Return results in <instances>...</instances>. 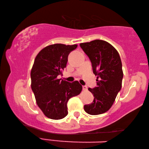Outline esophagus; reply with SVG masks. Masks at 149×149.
Here are the masks:
<instances>
[{
    "label": "esophagus",
    "mask_w": 149,
    "mask_h": 149,
    "mask_svg": "<svg viewBox=\"0 0 149 149\" xmlns=\"http://www.w3.org/2000/svg\"><path fill=\"white\" fill-rule=\"evenodd\" d=\"M83 90H84V91H86V90H87V86H83Z\"/></svg>",
    "instance_id": "34e87169"
}]
</instances>
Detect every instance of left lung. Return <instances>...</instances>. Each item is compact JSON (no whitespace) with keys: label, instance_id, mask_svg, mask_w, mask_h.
Wrapping results in <instances>:
<instances>
[{"label":"left lung","instance_id":"left-lung-1","mask_svg":"<svg viewBox=\"0 0 149 149\" xmlns=\"http://www.w3.org/2000/svg\"><path fill=\"white\" fill-rule=\"evenodd\" d=\"M80 47L91 62L93 71L97 75V86L89 91L94 96L93 102L84 106L91 115H99L110 109L122 88L123 70L117 50L103 40L80 43Z\"/></svg>","mask_w":149,"mask_h":149}]
</instances>
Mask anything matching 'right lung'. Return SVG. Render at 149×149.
I'll return each instance as SVG.
<instances>
[{
  "instance_id": "1",
  "label": "right lung",
  "mask_w": 149,
  "mask_h": 149,
  "mask_svg": "<svg viewBox=\"0 0 149 149\" xmlns=\"http://www.w3.org/2000/svg\"><path fill=\"white\" fill-rule=\"evenodd\" d=\"M77 45H50L35 57L31 71V89L36 102L47 118L60 120L68 114L67 102L80 94L82 86L77 81L69 83L58 79L66 67L70 52Z\"/></svg>"
}]
</instances>
